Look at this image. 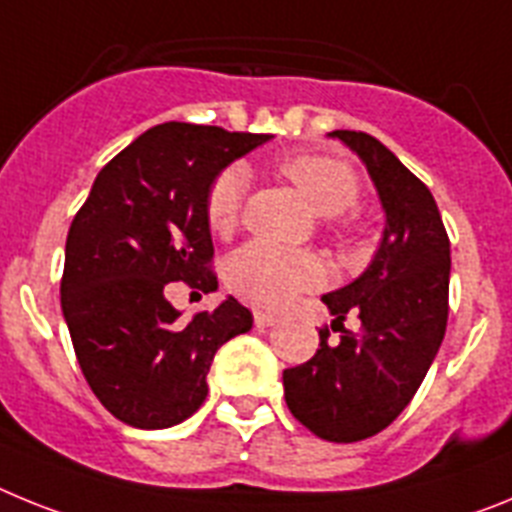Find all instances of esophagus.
<instances>
[{
    "instance_id": "1",
    "label": "esophagus",
    "mask_w": 512,
    "mask_h": 512,
    "mask_svg": "<svg viewBox=\"0 0 512 512\" xmlns=\"http://www.w3.org/2000/svg\"><path fill=\"white\" fill-rule=\"evenodd\" d=\"M275 322H278V317H275V314H270V311H255L257 327H273Z\"/></svg>"
}]
</instances>
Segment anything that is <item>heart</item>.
<instances>
[{"mask_svg": "<svg viewBox=\"0 0 512 512\" xmlns=\"http://www.w3.org/2000/svg\"><path fill=\"white\" fill-rule=\"evenodd\" d=\"M286 180L296 185L309 206L322 216H337L358 201V177L350 167L319 154H296L281 162ZM250 175L231 164L211 182L206 195V221L216 234L237 226ZM229 286L252 304L286 306L293 296L324 281L322 260L311 252L281 250L268 242H252L234 252L226 265Z\"/></svg>", "mask_w": 512, "mask_h": 512, "instance_id": "heart-1", "label": "heart"}]
</instances>
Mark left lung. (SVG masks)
<instances>
[{"instance_id":"obj_1","label":"left lung","mask_w":512,"mask_h":512,"mask_svg":"<svg viewBox=\"0 0 512 512\" xmlns=\"http://www.w3.org/2000/svg\"><path fill=\"white\" fill-rule=\"evenodd\" d=\"M361 159L379 193L386 224L379 250L353 283L324 293L332 330L348 313L361 333L330 340L319 332L309 361L283 371L291 415L332 443H355L397 420L420 389L448 322L451 244L435 198L381 141L332 131Z\"/></svg>"}]
</instances>
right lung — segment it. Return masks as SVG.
<instances>
[{
  "label": "right lung",
  "instance_id": "obj_1",
  "mask_svg": "<svg viewBox=\"0 0 512 512\" xmlns=\"http://www.w3.org/2000/svg\"><path fill=\"white\" fill-rule=\"evenodd\" d=\"M265 133L162 123L115 154L66 237L61 309L84 379L102 407L131 428L162 430L206 402L213 355L252 330L226 296L180 319L167 283L213 293L206 195L234 159L268 144Z\"/></svg>",
  "mask_w": 512,
  "mask_h": 512
}]
</instances>
